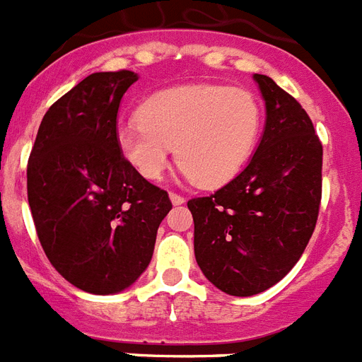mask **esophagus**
<instances>
[{"mask_svg":"<svg viewBox=\"0 0 362 362\" xmlns=\"http://www.w3.org/2000/svg\"><path fill=\"white\" fill-rule=\"evenodd\" d=\"M169 199H171V202L175 204V206H178V204H184V202H186V199H184L182 195H178V193H175V191H173V193H169Z\"/></svg>","mask_w":362,"mask_h":362,"instance_id":"1","label":"esophagus"}]
</instances>
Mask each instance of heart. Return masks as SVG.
<instances>
[{
	"label": "heart",
	"instance_id": "obj_1",
	"mask_svg": "<svg viewBox=\"0 0 362 362\" xmlns=\"http://www.w3.org/2000/svg\"><path fill=\"white\" fill-rule=\"evenodd\" d=\"M262 128L252 93L223 85L160 90L139 107V119L117 128V146L148 180L163 176L173 145L176 163L193 184L217 187L242 171Z\"/></svg>",
	"mask_w": 362,
	"mask_h": 362
}]
</instances>
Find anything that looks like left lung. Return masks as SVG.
Returning <instances> with one entry per match:
<instances>
[{"label":"left lung","instance_id":"obj_1","mask_svg":"<svg viewBox=\"0 0 362 362\" xmlns=\"http://www.w3.org/2000/svg\"><path fill=\"white\" fill-rule=\"evenodd\" d=\"M266 102V126L249 165L210 197L187 201L195 258L228 296L277 284L313 236L322 201V143L298 100L272 78L252 76Z\"/></svg>","mask_w":362,"mask_h":362}]
</instances>
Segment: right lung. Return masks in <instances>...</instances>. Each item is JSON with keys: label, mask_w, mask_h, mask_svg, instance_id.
<instances>
[{"label": "right lung", "mask_w": 362, "mask_h": 362, "mask_svg": "<svg viewBox=\"0 0 362 362\" xmlns=\"http://www.w3.org/2000/svg\"><path fill=\"white\" fill-rule=\"evenodd\" d=\"M137 74L95 72L44 115L28 163V201L52 266L83 292L126 290L151 264L173 208L117 146L120 100Z\"/></svg>", "instance_id": "1"}]
</instances>
